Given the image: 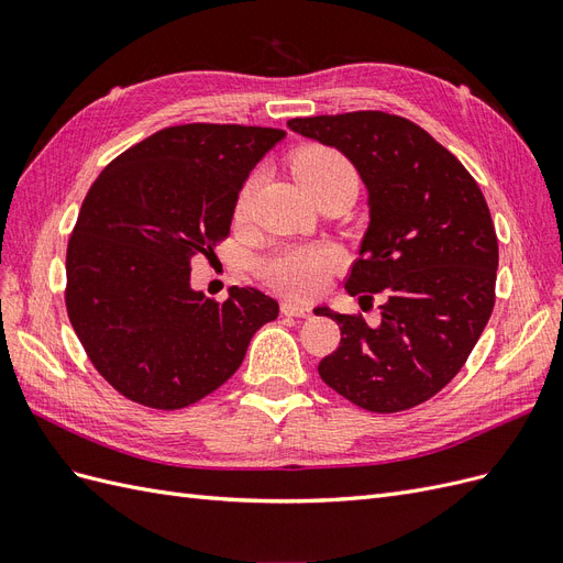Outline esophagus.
I'll use <instances>...</instances> for the list:
<instances>
[{
	"mask_svg": "<svg viewBox=\"0 0 563 563\" xmlns=\"http://www.w3.org/2000/svg\"><path fill=\"white\" fill-rule=\"evenodd\" d=\"M282 312L286 317H300V319H308L312 314V310L308 308V305L302 302H294V300H284L282 302Z\"/></svg>",
	"mask_w": 563,
	"mask_h": 563,
	"instance_id": "34e87169",
	"label": "esophagus"
}]
</instances>
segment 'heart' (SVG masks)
<instances>
[{"mask_svg":"<svg viewBox=\"0 0 563 563\" xmlns=\"http://www.w3.org/2000/svg\"><path fill=\"white\" fill-rule=\"evenodd\" d=\"M294 176L300 187L310 197L338 180L354 178L350 162L331 147L312 145L298 152L294 159ZM253 192V180L244 185V190L236 201V213H244L249 209V199ZM338 263V251L331 246H308V244H291L282 246L277 251L267 253L265 258L258 261L261 277L275 286L277 291L288 296L308 298L314 296L327 272Z\"/></svg>","mask_w":563,"mask_h":563,"instance_id":"heart-1","label":"heart"}]
</instances>
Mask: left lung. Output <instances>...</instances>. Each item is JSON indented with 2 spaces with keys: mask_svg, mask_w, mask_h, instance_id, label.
<instances>
[{
  "mask_svg": "<svg viewBox=\"0 0 563 563\" xmlns=\"http://www.w3.org/2000/svg\"><path fill=\"white\" fill-rule=\"evenodd\" d=\"M286 126L352 162L366 187L368 228L345 288L385 291L380 323L333 312L340 345L319 364L338 395L376 413L434 397L463 368L496 302L498 240L479 185L446 147L404 117L347 112Z\"/></svg>",
  "mask_w": 563,
  "mask_h": 563,
  "instance_id": "8db88e82",
  "label": "left lung"
}]
</instances>
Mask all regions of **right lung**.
<instances>
[{
	"instance_id": "right-lung-1",
	"label": "right lung",
	"mask_w": 563,
	"mask_h": 563,
	"mask_svg": "<svg viewBox=\"0 0 563 563\" xmlns=\"http://www.w3.org/2000/svg\"><path fill=\"white\" fill-rule=\"evenodd\" d=\"M284 131L183 124L103 168L67 244L65 305L91 364L150 408H185L242 366L253 333L279 317L258 288L225 302L195 291L192 258L230 234L236 199Z\"/></svg>"
}]
</instances>
